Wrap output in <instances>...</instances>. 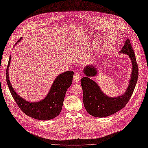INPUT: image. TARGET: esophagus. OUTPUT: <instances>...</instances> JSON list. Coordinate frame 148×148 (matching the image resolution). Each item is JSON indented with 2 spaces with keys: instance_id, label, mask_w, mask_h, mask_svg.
<instances>
[{
  "instance_id": "34e87169",
  "label": "esophagus",
  "mask_w": 148,
  "mask_h": 148,
  "mask_svg": "<svg viewBox=\"0 0 148 148\" xmlns=\"http://www.w3.org/2000/svg\"><path fill=\"white\" fill-rule=\"evenodd\" d=\"M81 75L79 73V72H76L75 73L74 76H73V81L75 82H78L79 81H80V79L81 77Z\"/></svg>"
}]
</instances>
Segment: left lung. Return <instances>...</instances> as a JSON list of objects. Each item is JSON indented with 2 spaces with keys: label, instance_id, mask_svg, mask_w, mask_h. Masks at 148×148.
Segmentation results:
<instances>
[{
  "label": "left lung",
  "instance_id": "obj_1",
  "mask_svg": "<svg viewBox=\"0 0 148 148\" xmlns=\"http://www.w3.org/2000/svg\"><path fill=\"white\" fill-rule=\"evenodd\" d=\"M120 52L129 55L132 63V77L126 91L123 95L116 98L107 97L101 91L97 84L88 77L97 75L96 67L92 65L86 66L84 71L86 76L81 79L84 104L86 111L94 117H105L116 113L126 106L132 95L138 79L139 70L134 52L129 38Z\"/></svg>",
  "mask_w": 148,
  "mask_h": 148
}]
</instances>
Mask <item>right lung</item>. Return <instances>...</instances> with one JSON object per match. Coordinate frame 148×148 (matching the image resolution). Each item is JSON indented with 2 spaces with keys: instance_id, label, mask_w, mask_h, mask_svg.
<instances>
[{
  "instance_id": "obj_1",
  "label": "right lung",
  "mask_w": 148,
  "mask_h": 148,
  "mask_svg": "<svg viewBox=\"0 0 148 148\" xmlns=\"http://www.w3.org/2000/svg\"><path fill=\"white\" fill-rule=\"evenodd\" d=\"M10 60V56L6 69L7 84L11 95L22 111L26 115L40 120H48L58 116L61 112L67 89L72 84L74 72L67 71L59 75L56 78L46 97L37 103H30L19 97L10 84L8 73Z\"/></svg>"
}]
</instances>
